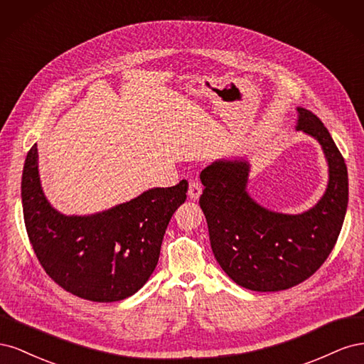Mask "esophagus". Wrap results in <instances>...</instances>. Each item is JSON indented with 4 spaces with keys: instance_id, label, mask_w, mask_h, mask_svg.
<instances>
[{
    "instance_id": "obj_1",
    "label": "esophagus",
    "mask_w": 364,
    "mask_h": 364,
    "mask_svg": "<svg viewBox=\"0 0 364 364\" xmlns=\"http://www.w3.org/2000/svg\"><path fill=\"white\" fill-rule=\"evenodd\" d=\"M200 194H202V185L199 182L191 181L190 186H188V197H190V199L191 200H199Z\"/></svg>"
}]
</instances>
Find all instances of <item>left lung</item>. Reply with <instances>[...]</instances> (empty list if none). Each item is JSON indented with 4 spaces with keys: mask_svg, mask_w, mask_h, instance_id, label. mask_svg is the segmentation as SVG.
<instances>
[{
    "mask_svg": "<svg viewBox=\"0 0 364 364\" xmlns=\"http://www.w3.org/2000/svg\"><path fill=\"white\" fill-rule=\"evenodd\" d=\"M296 130L321 144L328 185L313 208L284 214L259 205L247 191L246 156L217 159L200 173V208L214 257L228 277L253 291H279L301 284L334 249L348 208V170L328 129L313 112L296 107Z\"/></svg>",
    "mask_w": 364,
    "mask_h": 364,
    "instance_id": "left-lung-1",
    "label": "left lung"
}]
</instances>
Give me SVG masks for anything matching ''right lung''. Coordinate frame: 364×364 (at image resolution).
Wrapping results in <instances>:
<instances>
[{
	"mask_svg": "<svg viewBox=\"0 0 364 364\" xmlns=\"http://www.w3.org/2000/svg\"><path fill=\"white\" fill-rule=\"evenodd\" d=\"M35 144L27 153L21 199L41 266L62 289L94 302L135 294L155 270L170 218L186 199L188 182L150 188L102 213L67 215L42 190Z\"/></svg>",
	"mask_w": 364,
	"mask_h": 364,
	"instance_id": "1",
	"label": "right lung"
}]
</instances>
